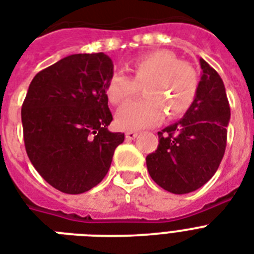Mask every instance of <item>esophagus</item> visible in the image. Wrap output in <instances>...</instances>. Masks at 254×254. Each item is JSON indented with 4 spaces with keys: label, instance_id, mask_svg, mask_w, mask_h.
Listing matches in <instances>:
<instances>
[{
    "label": "esophagus",
    "instance_id": "esophagus-1",
    "mask_svg": "<svg viewBox=\"0 0 254 254\" xmlns=\"http://www.w3.org/2000/svg\"><path fill=\"white\" fill-rule=\"evenodd\" d=\"M137 135H138V133H137V131H133V130H129L125 133V137H127V139H129V141H130V139H134Z\"/></svg>",
    "mask_w": 254,
    "mask_h": 254
}]
</instances>
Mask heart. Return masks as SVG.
<instances>
[{"mask_svg":"<svg viewBox=\"0 0 254 254\" xmlns=\"http://www.w3.org/2000/svg\"><path fill=\"white\" fill-rule=\"evenodd\" d=\"M131 77L113 73L105 95L109 103L120 105L143 87L146 97L125 104L116 113V124L124 130H138L161 123L167 113L178 119L187 113L196 99L199 75L189 62L175 54L157 50L137 58L129 67Z\"/></svg>","mask_w":254,"mask_h":254,"instance_id":"obj_1","label":"heart"}]
</instances>
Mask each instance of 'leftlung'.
I'll list each match as a JSON object with an SVG mask.
<instances>
[{
  "label": "left lung",
  "instance_id": "8db88e82",
  "mask_svg": "<svg viewBox=\"0 0 254 254\" xmlns=\"http://www.w3.org/2000/svg\"><path fill=\"white\" fill-rule=\"evenodd\" d=\"M199 63L201 76L192 107L158 131V147L146 157L151 179L178 195L200 189L213 177L227 145L231 109L224 83L204 59Z\"/></svg>",
  "mask_w": 254,
  "mask_h": 254
}]
</instances>
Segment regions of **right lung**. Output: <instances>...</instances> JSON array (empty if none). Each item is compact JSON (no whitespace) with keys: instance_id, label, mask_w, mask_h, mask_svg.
I'll return each mask as SVG.
<instances>
[{"instance_id":"add662e5","label":"right lung","mask_w":254,"mask_h":254,"mask_svg":"<svg viewBox=\"0 0 254 254\" xmlns=\"http://www.w3.org/2000/svg\"><path fill=\"white\" fill-rule=\"evenodd\" d=\"M113 62L104 53L73 54L34 76L22 105L26 153L41 177L64 193L99 185L124 133L108 125L105 85Z\"/></svg>"}]
</instances>
